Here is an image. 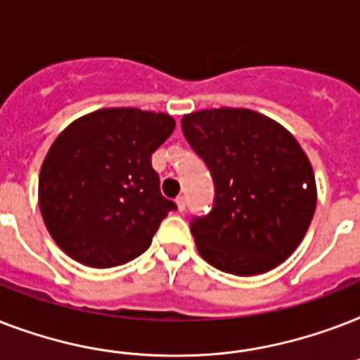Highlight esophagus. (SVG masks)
<instances>
[{"instance_id": "34e87169", "label": "esophagus", "mask_w": 360, "mask_h": 360, "mask_svg": "<svg viewBox=\"0 0 360 360\" xmlns=\"http://www.w3.org/2000/svg\"><path fill=\"white\" fill-rule=\"evenodd\" d=\"M175 203H177L179 211H185V209H186V198L185 196L177 198V200H175Z\"/></svg>"}]
</instances>
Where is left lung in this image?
Instances as JSON below:
<instances>
[{"instance_id":"1","label":"left lung","mask_w":360,"mask_h":360,"mask_svg":"<svg viewBox=\"0 0 360 360\" xmlns=\"http://www.w3.org/2000/svg\"><path fill=\"white\" fill-rule=\"evenodd\" d=\"M181 124L214 183L211 211L191 222L200 256L237 276L280 265L316 211V179L301 146L282 124L245 108L200 110Z\"/></svg>"}]
</instances>
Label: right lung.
<instances>
[{
  "mask_svg": "<svg viewBox=\"0 0 360 360\" xmlns=\"http://www.w3.org/2000/svg\"><path fill=\"white\" fill-rule=\"evenodd\" d=\"M168 114L106 108L69 124L39 175V205L50 236L72 259L117 267L151 245L169 211L151 155L174 132Z\"/></svg>",
  "mask_w": 360,
  "mask_h": 360,
  "instance_id": "obj_1",
  "label": "right lung"
}]
</instances>
